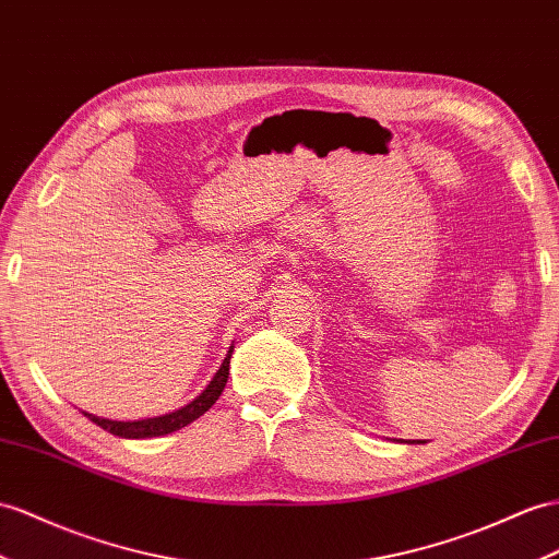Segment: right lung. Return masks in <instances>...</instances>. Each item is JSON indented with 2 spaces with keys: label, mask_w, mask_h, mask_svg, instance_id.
<instances>
[{
  "label": "right lung",
  "mask_w": 559,
  "mask_h": 559,
  "mask_svg": "<svg viewBox=\"0 0 559 559\" xmlns=\"http://www.w3.org/2000/svg\"><path fill=\"white\" fill-rule=\"evenodd\" d=\"M231 354H234V347H228L224 364L219 366L217 373H214V378L210 380V384L203 390V394H198L191 404H186L183 408H179L175 413H167V416L134 420V423L98 418V416H92V413H84V416H87L92 423H96L98 427L108 429L110 435L124 437V439H148V437H163V435H169V432H177V429L191 425L195 418L203 416V413L210 411L212 404L222 396L224 384L228 380V364H231Z\"/></svg>",
  "instance_id": "obj_1"
}]
</instances>
